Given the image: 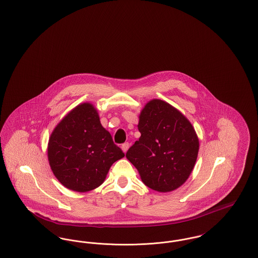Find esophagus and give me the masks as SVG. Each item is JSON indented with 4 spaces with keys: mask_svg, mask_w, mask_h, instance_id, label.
Returning a JSON list of instances; mask_svg holds the SVG:
<instances>
[{
    "mask_svg": "<svg viewBox=\"0 0 258 258\" xmlns=\"http://www.w3.org/2000/svg\"><path fill=\"white\" fill-rule=\"evenodd\" d=\"M121 148H122L123 153H126V151H127L128 148H130V144H128L127 142H125V143H123V145L121 146Z\"/></svg>",
    "mask_w": 258,
    "mask_h": 258,
    "instance_id": "esophagus-1",
    "label": "esophagus"
}]
</instances>
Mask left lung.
Returning <instances> with one entry per match:
<instances>
[{"label": "left lung", "mask_w": 258, "mask_h": 258, "mask_svg": "<svg viewBox=\"0 0 258 258\" xmlns=\"http://www.w3.org/2000/svg\"><path fill=\"white\" fill-rule=\"evenodd\" d=\"M141 136L126 152L148 187L169 192L188 179L196 165L199 139L192 124L168 102L154 98L140 112Z\"/></svg>", "instance_id": "8db88e82"}]
</instances>
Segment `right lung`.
Wrapping results in <instances>:
<instances>
[{
  "label": "right lung",
  "instance_id": "add662e5",
  "mask_svg": "<svg viewBox=\"0 0 258 258\" xmlns=\"http://www.w3.org/2000/svg\"><path fill=\"white\" fill-rule=\"evenodd\" d=\"M47 156L51 170L63 186L87 192L104 182L111 165L124 154L101 125L97 108L83 102L55 126Z\"/></svg>",
  "mask_w": 258,
  "mask_h": 258
}]
</instances>
